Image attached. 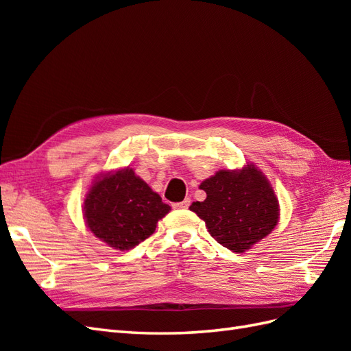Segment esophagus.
<instances>
[{"label": "esophagus", "instance_id": "esophagus-1", "mask_svg": "<svg viewBox=\"0 0 351 351\" xmlns=\"http://www.w3.org/2000/svg\"><path fill=\"white\" fill-rule=\"evenodd\" d=\"M176 209H187L190 206V199L186 197L183 202H178V204L173 205Z\"/></svg>", "mask_w": 351, "mask_h": 351}]
</instances>
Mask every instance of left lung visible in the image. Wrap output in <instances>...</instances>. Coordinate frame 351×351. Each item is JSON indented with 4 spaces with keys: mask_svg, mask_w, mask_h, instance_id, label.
<instances>
[{
    "mask_svg": "<svg viewBox=\"0 0 351 351\" xmlns=\"http://www.w3.org/2000/svg\"><path fill=\"white\" fill-rule=\"evenodd\" d=\"M199 187L206 192V199L193 202L190 210L206 222L209 234L221 246L243 253L277 226L278 199L253 165L239 171L221 169Z\"/></svg>",
    "mask_w": 351,
    "mask_h": 351,
    "instance_id": "1",
    "label": "left lung"
}]
</instances>
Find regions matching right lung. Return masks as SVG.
Wrapping results in <instances>:
<instances>
[{
	"instance_id": "1",
	"label": "right lung",
	"mask_w": 351,
	"mask_h": 351,
	"mask_svg": "<svg viewBox=\"0 0 351 351\" xmlns=\"http://www.w3.org/2000/svg\"><path fill=\"white\" fill-rule=\"evenodd\" d=\"M83 210L95 236L114 249L129 250L154 234L169 206L133 169L124 168L90 187Z\"/></svg>"
}]
</instances>
